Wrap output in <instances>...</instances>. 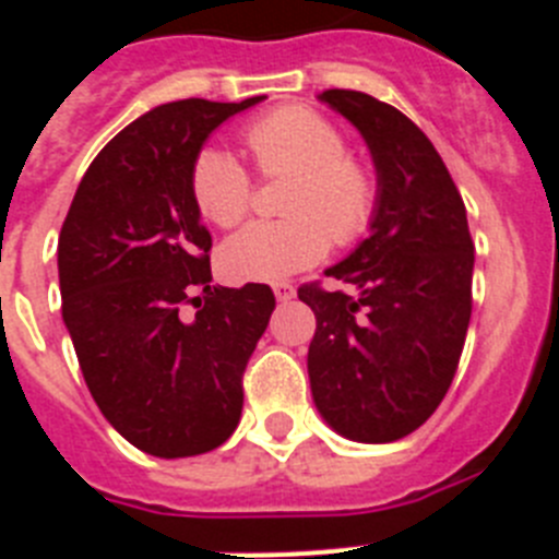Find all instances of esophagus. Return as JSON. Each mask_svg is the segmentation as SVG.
<instances>
[{
    "label": "esophagus",
    "mask_w": 559,
    "mask_h": 559,
    "mask_svg": "<svg viewBox=\"0 0 559 559\" xmlns=\"http://www.w3.org/2000/svg\"><path fill=\"white\" fill-rule=\"evenodd\" d=\"M294 285L290 283H276L274 285V296H276V302H290L294 299Z\"/></svg>",
    "instance_id": "obj_1"
}]
</instances>
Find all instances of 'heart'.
Wrapping results in <instances>:
<instances>
[{
	"label": "heart",
	"instance_id": "obj_1",
	"mask_svg": "<svg viewBox=\"0 0 559 559\" xmlns=\"http://www.w3.org/2000/svg\"><path fill=\"white\" fill-rule=\"evenodd\" d=\"M265 176L294 173L283 221H254L221 246V265L240 283H280L319 263L330 249L367 235L380 190L372 167L347 153V136L330 117L308 106L263 114L243 133ZM192 201L215 226L246 218L254 195L251 176L231 153L204 147L190 173Z\"/></svg>",
	"mask_w": 559,
	"mask_h": 559
}]
</instances>
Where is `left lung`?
Wrapping results in <instances>:
<instances>
[{
	"mask_svg": "<svg viewBox=\"0 0 559 559\" xmlns=\"http://www.w3.org/2000/svg\"><path fill=\"white\" fill-rule=\"evenodd\" d=\"M372 153L378 212L369 237L324 274L349 290L302 285L316 316L310 392L333 431L394 442L417 431L456 374L473 310V240L445 162L406 114L364 92L319 95Z\"/></svg>",
	"mask_w": 559,
	"mask_h": 559,
	"instance_id": "obj_1",
	"label": "left lung"
}]
</instances>
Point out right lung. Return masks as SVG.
Returning a JSON list of instances; mask_svg holds the SVG:
<instances>
[{
	"label": "right lung",
	"instance_id": "add662e5",
	"mask_svg": "<svg viewBox=\"0 0 559 559\" xmlns=\"http://www.w3.org/2000/svg\"><path fill=\"white\" fill-rule=\"evenodd\" d=\"M260 100L190 97L142 114L88 165L61 226V313L83 380L151 456L215 451L240 423L246 364L276 302L269 285H210L190 173L206 136Z\"/></svg>",
	"mask_w": 559,
	"mask_h": 559
}]
</instances>
